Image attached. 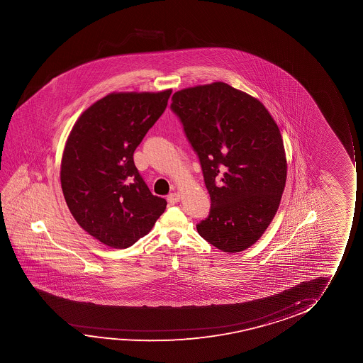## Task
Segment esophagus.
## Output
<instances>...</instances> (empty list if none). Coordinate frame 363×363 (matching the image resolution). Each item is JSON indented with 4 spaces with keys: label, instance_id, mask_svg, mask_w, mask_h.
<instances>
[{
    "label": "esophagus",
    "instance_id": "1",
    "mask_svg": "<svg viewBox=\"0 0 363 363\" xmlns=\"http://www.w3.org/2000/svg\"><path fill=\"white\" fill-rule=\"evenodd\" d=\"M179 199H181V197H179V192H172V194H169L167 196V201L171 204L177 203V202H179Z\"/></svg>",
    "mask_w": 363,
    "mask_h": 363
}]
</instances>
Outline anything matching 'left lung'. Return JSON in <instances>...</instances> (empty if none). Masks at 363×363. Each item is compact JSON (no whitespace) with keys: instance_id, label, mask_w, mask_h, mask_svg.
Here are the masks:
<instances>
[{"instance_id":"obj_1","label":"left lung","mask_w":363,"mask_h":363,"mask_svg":"<svg viewBox=\"0 0 363 363\" xmlns=\"http://www.w3.org/2000/svg\"><path fill=\"white\" fill-rule=\"evenodd\" d=\"M211 197L202 238L225 253L252 247L272 223L281 201L288 164L283 138L267 108L223 82L172 95Z\"/></svg>"}]
</instances>
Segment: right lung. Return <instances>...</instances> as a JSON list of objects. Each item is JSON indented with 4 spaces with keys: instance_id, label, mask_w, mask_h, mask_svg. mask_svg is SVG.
I'll return each mask as SVG.
<instances>
[{
    "instance_id": "add662e5",
    "label": "right lung",
    "mask_w": 363,
    "mask_h": 363,
    "mask_svg": "<svg viewBox=\"0 0 363 363\" xmlns=\"http://www.w3.org/2000/svg\"><path fill=\"white\" fill-rule=\"evenodd\" d=\"M172 90L111 93L77 120L65 143L60 184L77 223L110 248H128L166 209L134 164V151L162 115Z\"/></svg>"
}]
</instances>
